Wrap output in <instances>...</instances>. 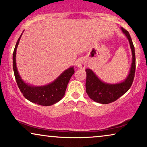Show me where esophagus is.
Returning <instances> with one entry per match:
<instances>
[{"instance_id":"34e87169","label":"esophagus","mask_w":147,"mask_h":147,"mask_svg":"<svg viewBox=\"0 0 147 147\" xmlns=\"http://www.w3.org/2000/svg\"><path fill=\"white\" fill-rule=\"evenodd\" d=\"M76 65L80 69H85L86 67V63L84 59H79L76 61Z\"/></svg>"}]
</instances>
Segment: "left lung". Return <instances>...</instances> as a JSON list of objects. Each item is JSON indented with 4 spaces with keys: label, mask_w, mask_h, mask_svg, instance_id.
I'll return each mask as SVG.
<instances>
[{
    "label": "left lung",
    "mask_w": 147,
    "mask_h": 147,
    "mask_svg": "<svg viewBox=\"0 0 147 147\" xmlns=\"http://www.w3.org/2000/svg\"><path fill=\"white\" fill-rule=\"evenodd\" d=\"M121 30L129 41L132 51V63L129 74L125 80L118 84H108L102 82L94 72L90 69L86 71V91L90 99L100 104H109L116 101L120 96L124 95L133 82L136 68L135 51L134 45L128 32L121 27Z\"/></svg>",
    "instance_id": "8db88e82"
}]
</instances>
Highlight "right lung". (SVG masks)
Segmentation results:
<instances>
[{
  "label": "right lung",
  "mask_w": 147,
  "mask_h": 147,
  "mask_svg": "<svg viewBox=\"0 0 147 147\" xmlns=\"http://www.w3.org/2000/svg\"><path fill=\"white\" fill-rule=\"evenodd\" d=\"M23 34V33H22ZM22 34L16 43L13 56V66L15 77L20 91L26 99L41 106H51L61 100L65 95L70 78L74 74V67H70L53 82L43 86H35L26 83L22 80L16 65V52Z\"/></svg>",
  "instance_id": "obj_1"
}]
</instances>
